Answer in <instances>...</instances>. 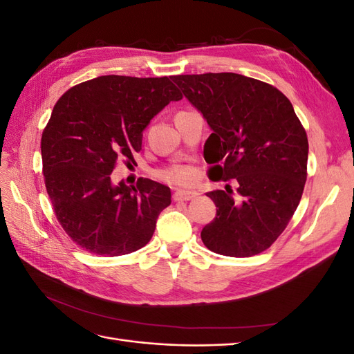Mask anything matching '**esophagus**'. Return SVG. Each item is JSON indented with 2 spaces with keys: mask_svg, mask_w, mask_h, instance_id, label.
Segmentation results:
<instances>
[{
  "mask_svg": "<svg viewBox=\"0 0 354 354\" xmlns=\"http://www.w3.org/2000/svg\"><path fill=\"white\" fill-rule=\"evenodd\" d=\"M196 196H198V192H194V190H177L173 195L174 201H190V199H195Z\"/></svg>",
  "mask_w": 354,
  "mask_h": 354,
  "instance_id": "esophagus-1",
  "label": "esophagus"
}]
</instances>
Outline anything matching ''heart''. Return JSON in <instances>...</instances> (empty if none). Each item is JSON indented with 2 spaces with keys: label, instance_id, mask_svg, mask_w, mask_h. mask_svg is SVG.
I'll return each instance as SVG.
<instances>
[{
  "label": "heart",
  "instance_id": "1",
  "mask_svg": "<svg viewBox=\"0 0 354 354\" xmlns=\"http://www.w3.org/2000/svg\"><path fill=\"white\" fill-rule=\"evenodd\" d=\"M164 178L169 183H176V185H187L192 183L195 178V173L190 168L186 167H177L167 171L164 174Z\"/></svg>",
  "mask_w": 354,
  "mask_h": 354
}]
</instances>
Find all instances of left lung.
<instances>
[{
    "label": "left lung",
    "instance_id": "left-lung-1",
    "mask_svg": "<svg viewBox=\"0 0 354 354\" xmlns=\"http://www.w3.org/2000/svg\"><path fill=\"white\" fill-rule=\"evenodd\" d=\"M205 118L203 158L214 180L238 181L208 192L216 218L201 232L208 250L227 257L260 254L279 238L301 199L308 142L291 102L273 85L220 72L171 78Z\"/></svg>",
    "mask_w": 354,
    "mask_h": 354
}]
</instances>
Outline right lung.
Returning a JSON list of instances; mask_svg holds the SVG:
<instances>
[{"mask_svg":"<svg viewBox=\"0 0 354 354\" xmlns=\"http://www.w3.org/2000/svg\"><path fill=\"white\" fill-rule=\"evenodd\" d=\"M181 97L167 77L104 75L56 103L41 137L42 173L59 223L82 250L116 257L151 241L169 187L149 178L113 185L111 174L118 159L140 151L152 118Z\"/></svg>","mask_w":354,"mask_h":354,"instance_id":"1","label":"right lung"}]
</instances>
